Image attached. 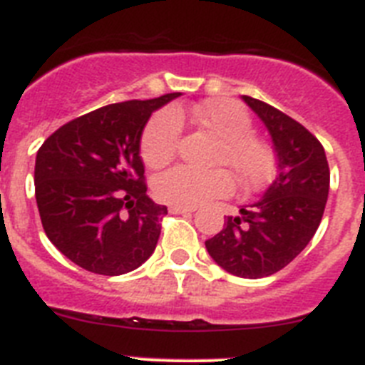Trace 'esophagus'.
<instances>
[{"label": "esophagus", "mask_w": 365, "mask_h": 365, "mask_svg": "<svg viewBox=\"0 0 365 365\" xmlns=\"http://www.w3.org/2000/svg\"><path fill=\"white\" fill-rule=\"evenodd\" d=\"M169 211L173 215H182V213H192L195 209H192V207H180V205H170Z\"/></svg>", "instance_id": "esophagus-1"}]
</instances>
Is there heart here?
<instances>
[{
  "instance_id": "1",
  "label": "heart",
  "mask_w": 365,
  "mask_h": 365,
  "mask_svg": "<svg viewBox=\"0 0 365 365\" xmlns=\"http://www.w3.org/2000/svg\"><path fill=\"white\" fill-rule=\"evenodd\" d=\"M196 121L220 138L218 165L230 166L244 189H259L274 174V150L264 139L252 134V117L239 103L213 99L191 108L163 110L152 117L141 135V156L145 163L160 169L173 161L182 139V121ZM229 169V170H230ZM225 167L211 170L178 165L160 174L154 192L161 202L180 207H196L235 191V176Z\"/></svg>"
}]
</instances>
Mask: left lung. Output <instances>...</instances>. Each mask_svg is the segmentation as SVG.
Masks as SVG:
<instances>
[{
  "mask_svg": "<svg viewBox=\"0 0 365 365\" xmlns=\"http://www.w3.org/2000/svg\"><path fill=\"white\" fill-rule=\"evenodd\" d=\"M274 141L277 176L261 200L227 217L222 231L205 240L218 266L246 279L283 270L305 250L322 222L329 196V163L314 134L277 108L242 95Z\"/></svg>",
  "mask_w": 365,
  "mask_h": 365,
  "instance_id": "obj_1",
  "label": "left lung"
}]
</instances>
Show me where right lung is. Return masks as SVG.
<instances>
[{
  "label": "right lung",
  "instance_id": "right-lung-1",
  "mask_svg": "<svg viewBox=\"0 0 365 365\" xmlns=\"http://www.w3.org/2000/svg\"><path fill=\"white\" fill-rule=\"evenodd\" d=\"M178 95L97 108L38 148L34 187L43 231L84 270L126 274L156 250L167 207L147 196L139 141L152 112Z\"/></svg>",
  "mask_w": 365,
  "mask_h": 365
}]
</instances>
